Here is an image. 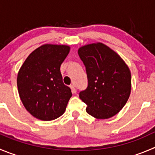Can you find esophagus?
Returning a JSON list of instances; mask_svg holds the SVG:
<instances>
[{
  "label": "esophagus",
  "instance_id": "34e87169",
  "mask_svg": "<svg viewBox=\"0 0 155 155\" xmlns=\"http://www.w3.org/2000/svg\"><path fill=\"white\" fill-rule=\"evenodd\" d=\"M70 87H71V89L72 94H75V93L77 92V90H76V88H75L74 85H71Z\"/></svg>",
  "mask_w": 155,
  "mask_h": 155
}]
</instances>
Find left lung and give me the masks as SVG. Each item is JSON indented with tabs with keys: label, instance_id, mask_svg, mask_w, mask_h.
Wrapping results in <instances>:
<instances>
[{
	"label": "left lung",
	"instance_id": "8db88e82",
	"mask_svg": "<svg viewBox=\"0 0 155 155\" xmlns=\"http://www.w3.org/2000/svg\"><path fill=\"white\" fill-rule=\"evenodd\" d=\"M78 54L87 75V87L79 94L87 104V113L97 119L113 117L130 96L129 67L117 53L101 42L81 47Z\"/></svg>",
	"mask_w": 155,
	"mask_h": 155
}]
</instances>
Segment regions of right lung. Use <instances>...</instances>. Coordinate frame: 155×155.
<instances>
[{"label":"right lung","mask_w":155,"mask_h":155,"mask_svg":"<svg viewBox=\"0 0 155 155\" xmlns=\"http://www.w3.org/2000/svg\"><path fill=\"white\" fill-rule=\"evenodd\" d=\"M70 51L64 45L45 44L27 57L17 75L19 95L32 116L50 121L64 113L71 91L64 84L61 63Z\"/></svg>","instance_id":"right-lung-1"}]
</instances>
